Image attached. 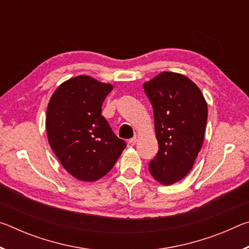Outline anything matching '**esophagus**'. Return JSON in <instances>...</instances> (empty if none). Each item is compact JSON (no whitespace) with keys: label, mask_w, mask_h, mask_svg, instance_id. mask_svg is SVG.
<instances>
[{"label":"esophagus","mask_w":249,"mask_h":249,"mask_svg":"<svg viewBox=\"0 0 249 249\" xmlns=\"http://www.w3.org/2000/svg\"><path fill=\"white\" fill-rule=\"evenodd\" d=\"M136 141H137L136 137H134V138H132V140H129V141L127 142V146L130 147V148H132V147H134L135 144H136Z\"/></svg>","instance_id":"obj_1"}]
</instances>
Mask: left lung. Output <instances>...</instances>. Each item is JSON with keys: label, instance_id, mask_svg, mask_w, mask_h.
Here are the masks:
<instances>
[{"label": "left lung", "instance_id": "obj_1", "mask_svg": "<svg viewBox=\"0 0 249 249\" xmlns=\"http://www.w3.org/2000/svg\"><path fill=\"white\" fill-rule=\"evenodd\" d=\"M154 108L159 150L149 162V172L159 183L183 179L203 145L208 104L196 84L185 75L163 72L144 83Z\"/></svg>", "mask_w": 249, "mask_h": 249}]
</instances>
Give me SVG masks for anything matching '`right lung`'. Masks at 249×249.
Here are the masks:
<instances>
[{
  "label": "right lung",
  "instance_id": "add662e5",
  "mask_svg": "<svg viewBox=\"0 0 249 249\" xmlns=\"http://www.w3.org/2000/svg\"><path fill=\"white\" fill-rule=\"evenodd\" d=\"M112 90V84L78 75L62 82L49 100L48 142L65 169L78 180L102 178L126 147L101 115L103 101Z\"/></svg>",
  "mask_w": 249,
  "mask_h": 249
}]
</instances>
